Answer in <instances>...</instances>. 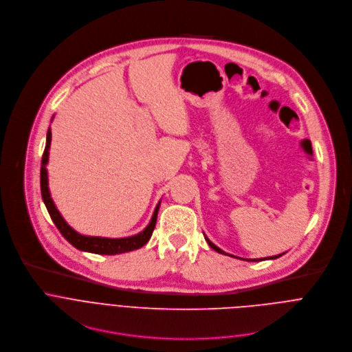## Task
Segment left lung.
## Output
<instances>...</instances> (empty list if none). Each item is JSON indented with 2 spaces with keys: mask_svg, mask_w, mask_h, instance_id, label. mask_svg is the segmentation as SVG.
Wrapping results in <instances>:
<instances>
[{
  "mask_svg": "<svg viewBox=\"0 0 352 352\" xmlns=\"http://www.w3.org/2000/svg\"><path fill=\"white\" fill-rule=\"evenodd\" d=\"M206 241H208V243H209V245H210V248H213V249H214V250H216V252H219V254H223V255H224V252H223V250H221V249H220V248H217V246H216V245H214V243H213V242H212V241H209V239H208V238H206ZM281 255H283V254H281ZM281 255H277V256H270V258H269V259H277V258H280V256H281ZM265 259H266V258H265ZM262 261H263V259H262ZM256 262H258V259H256Z\"/></svg>",
  "mask_w": 352,
  "mask_h": 352,
  "instance_id": "obj_1",
  "label": "left lung"
}]
</instances>
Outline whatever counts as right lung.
Listing matches in <instances>:
<instances>
[{"instance_id":"right-lung-1","label":"right lung","mask_w":352,"mask_h":352,"mask_svg":"<svg viewBox=\"0 0 352 352\" xmlns=\"http://www.w3.org/2000/svg\"><path fill=\"white\" fill-rule=\"evenodd\" d=\"M50 143H52V131H47V140H45V147H44V153L41 159V168H40V188H41V197L44 200V205L48 210L50 217H52L53 223L56 227L60 230L63 236L74 245L79 250H85V252H91L97 255H118V254H125L131 252V250L142 248L153 234V230L156 227V220H157V213L160 204L157 205L152 220H150L148 226L139 232L138 235L128 236V238H102V236H86L78 234L74 228H71L60 212L57 210L52 196H50L48 190V179H47V168L45 164L48 162V150H50Z\"/></svg>"}]
</instances>
